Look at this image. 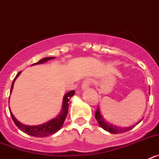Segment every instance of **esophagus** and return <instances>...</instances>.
Segmentation results:
<instances>
[{"mask_svg": "<svg viewBox=\"0 0 159 159\" xmlns=\"http://www.w3.org/2000/svg\"><path fill=\"white\" fill-rule=\"evenodd\" d=\"M90 84H91V80H90L89 79H87L85 80L83 82L82 84V87H81V89L82 90H87L89 88Z\"/></svg>", "mask_w": 159, "mask_h": 159, "instance_id": "esophagus-1", "label": "esophagus"}]
</instances>
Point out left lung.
<instances>
[{"label":"left lung","mask_w":159,"mask_h":159,"mask_svg":"<svg viewBox=\"0 0 159 159\" xmlns=\"http://www.w3.org/2000/svg\"><path fill=\"white\" fill-rule=\"evenodd\" d=\"M95 116L97 122H98V123L99 124V126H100L103 130H107V131L108 132H110V133H111V134H119V133L127 132L135 127V125H133V126H130V127H119V126H116V125H114L112 124V123H111L110 122L107 121L106 119L102 117V114H101L100 112V110H99V107H98L96 111H95ZM141 121H142V119L139 122H138V123H136V125L139 124Z\"/></svg>","instance_id":"left-lung-1"}]
</instances>
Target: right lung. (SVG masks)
Here are the masks:
<instances>
[{
	"instance_id": "add662e5",
	"label": "right lung",
	"mask_w": 159,
	"mask_h": 159,
	"mask_svg": "<svg viewBox=\"0 0 159 159\" xmlns=\"http://www.w3.org/2000/svg\"><path fill=\"white\" fill-rule=\"evenodd\" d=\"M56 57H45V58L41 59L40 60H39L37 63H35V64H32V65H36V64H41L43 63L47 62L48 60H51L55 59ZM21 71H20L17 75H16L15 79L13 80V82L12 84V87H11L10 93H12V89H13V85L14 82L16 80V79L20 75ZM75 92L74 91H70L69 92H67V94H65L63 98V103H62V109L60 111V114L57 117H55L54 119L49 120V121L46 122L44 123H42L40 125H36V126H29V125L23 124L22 123H20V121H18L17 119L15 118V116L12 115V111L10 110V107H9V111H10V115L12 116V119L13 120V122L15 123L16 127L21 130V131L25 132L27 134L29 135L35 136V137H46V136L51 135V134H55L56 132L58 131L61 127L63 126L64 123V120H65L66 117H67V111H68V107H69V100L71 97L74 95Z\"/></svg>"
}]
</instances>
